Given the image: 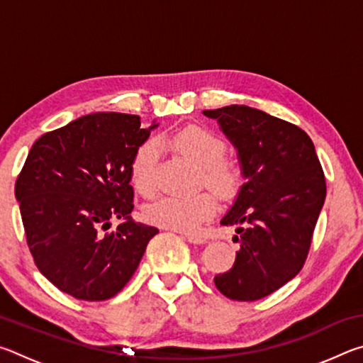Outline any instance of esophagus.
<instances>
[{
  "label": "esophagus",
  "instance_id": "esophagus-1",
  "mask_svg": "<svg viewBox=\"0 0 363 363\" xmlns=\"http://www.w3.org/2000/svg\"><path fill=\"white\" fill-rule=\"evenodd\" d=\"M182 237L186 238L187 242L190 243H196V245H201V243H206V238L201 237V235H194V233H182Z\"/></svg>",
  "mask_w": 363,
  "mask_h": 363
}]
</instances>
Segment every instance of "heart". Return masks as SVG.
<instances>
[{"mask_svg":"<svg viewBox=\"0 0 363 363\" xmlns=\"http://www.w3.org/2000/svg\"><path fill=\"white\" fill-rule=\"evenodd\" d=\"M163 143L173 145L176 150L201 168L205 186L219 195H230L240 182V173L232 160L224 157L225 144L218 134L203 126L190 125L169 136ZM160 144L155 139H147L134 150L130 163L133 187L140 195L152 196L157 190V167L160 160ZM218 201L210 192H199L189 196H163L147 206L145 216L150 223L164 229L179 232L199 230L205 220L216 213Z\"/></svg>","mask_w":363,"mask_h":363,"instance_id":"heart-1","label":"heart"}]
</instances>
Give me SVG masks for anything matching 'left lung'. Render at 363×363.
<instances>
[{
  "label": "left lung",
  "mask_w": 363,
  "mask_h": 363,
  "mask_svg": "<svg viewBox=\"0 0 363 363\" xmlns=\"http://www.w3.org/2000/svg\"><path fill=\"white\" fill-rule=\"evenodd\" d=\"M237 149L245 184L223 225L240 242L230 270L214 277L224 296L256 301L296 277L327 195L311 138L277 116L247 106L203 110Z\"/></svg>",
  "instance_id": "8db88e82"
}]
</instances>
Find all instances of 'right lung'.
I'll list each match as a JSON object with an SVG mask.
<instances>
[{
  "label": "right lung",
  "mask_w": 363,
  "mask_h": 363,
  "mask_svg": "<svg viewBox=\"0 0 363 363\" xmlns=\"http://www.w3.org/2000/svg\"><path fill=\"white\" fill-rule=\"evenodd\" d=\"M157 126L97 112L43 134L30 149L16 199L36 267L60 291L106 301L136 272L158 229L130 216V163ZM115 217L123 223L110 231Z\"/></svg>",
  "instance_id": "right-lung-1"
}]
</instances>
